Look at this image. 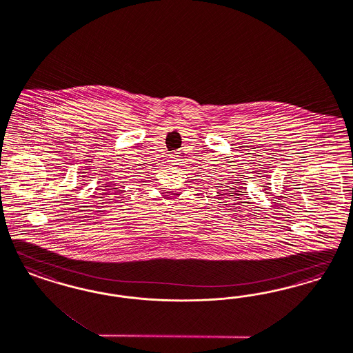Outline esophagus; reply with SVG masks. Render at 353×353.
Here are the masks:
<instances>
[{"label":"esophagus","mask_w":353,"mask_h":353,"mask_svg":"<svg viewBox=\"0 0 353 353\" xmlns=\"http://www.w3.org/2000/svg\"><path fill=\"white\" fill-rule=\"evenodd\" d=\"M180 158H181V157H180V152H173V154H170V157H168L172 164H179Z\"/></svg>","instance_id":"esophagus-1"}]
</instances>
